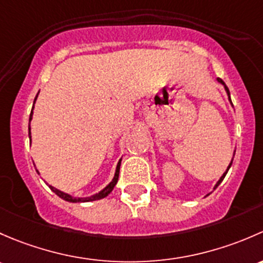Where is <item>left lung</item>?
I'll list each match as a JSON object with an SVG mask.
<instances>
[{"instance_id":"left-lung-1","label":"left lung","mask_w":263,"mask_h":263,"mask_svg":"<svg viewBox=\"0 0 263 263\" xmlns=\"http://www.w3.org/2000/svg\"><path fill=\"white\" fill-rule=\"evenodd\" d=\"M216 81H218V82H219V83H220V85H223V86H224V88H226V92H227V95H228V100H229V102H231V104H232V100H231V92H229V90H228V87H227V85H226V83H224V82H223V80H220V78H216ZM232 106H233V104H232ZM234 154H235V151H234V153H233V158H234ZM233 158H232L231 163H229V166H228V167H227L226 172H224V173H223V175H221V177H220V178H219V181H218V182H216V183H215V186H214V190H215V189H216V187H218V186H219V185H220V183H221V181H223V180H224V177H226V175H227V173H228V171H229V168H231V166H232V163H233ZM206 196H208V195H206Z\"/></svg>"}]
</instances>
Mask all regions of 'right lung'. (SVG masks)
Returning <instances> with one entry per match:
<instances>
[{
  "label": "right lung",
  "instance_id": "add662e5",
  "mask_svg": "<svg viewBox=\"0 0 263 263\" xmlns=\"http://www.w3.org/2000/svg\"><path fill=\"white\" fill-rule=\"evenodd\" d=\"M37 95H39V92H37ZM37 95H36V97H35V100H34V104H35V101H36V99H37ZM32 111H34V105H32V109H31L30 118H29V121H31V120H32ZM30 129H31V128H30V123H29V138H30V142H31V132H30ZM30 144H31V143H30ZM120 164H121V159H119L118 164H116L115 173H114V177H112V180L110 181L109 185H106V186H105L104 189H102L101 191H99V192H97V194L91 195V196H87V197H77V196H72V195L67 194V192H63V191L58 190V189L53 187V186H51V185H48V186H49L50 190L53 191V192H55V194L58 195V196L61 197V199L66 200V201H68V202H87V201H95V200L104 199V197H106L107 195H109L110 192L112 191V189L115 187V185H116V183H118V180H119V172H120ZM36 172H37V175H40V173H39V171H37V170H36Z\"/></svg>",
  "mask_w": 263,
  "mask_h": 263
}]
</instances>
